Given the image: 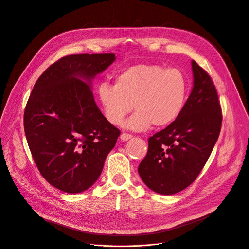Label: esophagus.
Returning <instances> with one entry per match:
<instances>
[{"label":"esophagus","instance_id":"obj_1","mask_svg":"<svg viewBox=\"0 0 249 249\" xmlns=\"http://www.w3.org/2000/svg\"><path fill=\"white\" fill-rule=\"evenodd\" d=\"M132 137V135L131 134H129V133H125V132H123L122 134H121V136H120V138H121V140H123V141H127L128 139H130Z\"/></svg>","mask_w":249,"mask_h":249}]
</instances>
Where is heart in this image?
Segmentation results:
<instances>
[{
	"instance_id": "heart-1",
	"label": "heart",
	"mask_w": 249,
	"mask_h": 249,
	"mask_svg": "<svg viewBox=\"0 0 249 249\" xmlns=\"http://www.w3.org/2000/svg\"><path fill=\"white\" fill-rule=\"evenodd\" d=\"M188 90L189 82L182 71L137 64L118 73L114 86L100 83L97 98L105 119L113 125L122 124L134 105L137 111L124 125L143 131L152 124L165 127L173 123L184 109Z\"/></svg>"
}]
</instances>
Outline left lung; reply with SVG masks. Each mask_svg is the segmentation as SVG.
Listing matches in <instances>:
<instances>
[{"label":"left lung","instance_id":"8db88e82","mask_svg":"<svg viewBox=\"0 0 249 249\" xmlns=\"http://www.w3.org/2000/svg\"><path fill=\"white\" fill-rule=\"evenodd\" d=\"M194 87L178 117L148 140L138 167L146 186L161 195L189 187L199 175L217 141L222 122L216 88L210 74L192 61Z\"/></svg>","mask_w":249,"mask_h":249}]
</instances>
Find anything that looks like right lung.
<instances>
[{
    "instance_id": "add662e5",
    "label": "right lung",
    "mask_w": 249,
    "mask_h": 249,
    "mask_svg": "<svg viewBox=\"0 0 249 249\" xmlns=\"http://www.w3.org/2000/svg\"><path fill=\"white\" fill-rule=\"evenodd\" d=\"M115 60L113 53L66 55L42 72L24 113L34 161L48 182L81 193L99 178L120 130L98 109L89 82Z\"/></svg>"
}]
</instances>
